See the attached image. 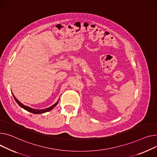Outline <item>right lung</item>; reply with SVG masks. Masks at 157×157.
<instances>
[{
    "mask_svg": "<svg viewBox=\"0 0 157 157\" xmlns=\"http://www.w3.org/2000/svg\"><path fill=\"white\" fill-rule=\"evenodd\" d=\"M12 94H13V97H14V99H15V101L17 102V103L18 104V105H19L21 107L24 109L25 110H27V111H28V112H31V113H35V114L43 113H45V112H48V111L52 110V109H53L57 105V103H58L59 100H59H58L55 104H54L53 105H52L51 107H48V108H47V109H35L31 108V107H28V106H26V105H23V104L22 103H21V102L15 97V96L14 95V94H13V93H12Z\"/></svg>",
    "mask_w": 157,
    "mask_h": 157,
    "instance_id": "add662e5",
    "label": "right lung"
}]
</instances>
